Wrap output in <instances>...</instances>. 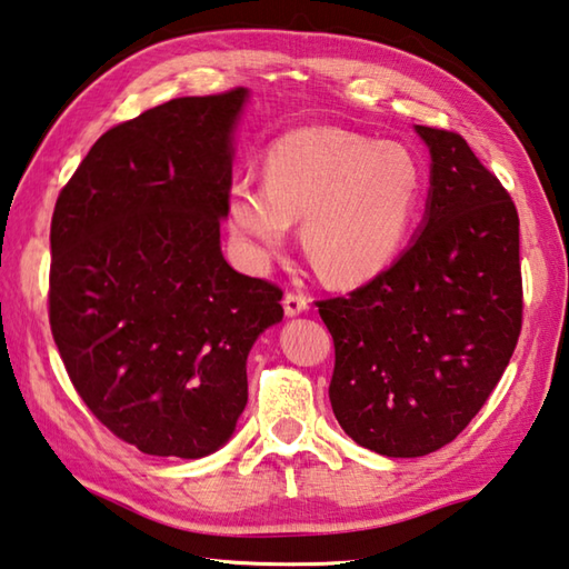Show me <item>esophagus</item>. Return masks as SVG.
Segmentation results:
<instances>
[{
  "mask_svg": "<svg viewBox=\"0 0 569 569\" xmlns=\"http://www.w3.org/2000/svg\"><path fill=\"white\" fill-rule=\"evenodd\" d=\"M283 310H286L288 318L306 313V310H308V298L303 293H286L283 296Z\"/></svg>",
  "mask_w": 569,
  "mask_h": 569,
  "instance_id": "esophagus-1",
  "label": "esophagus"
}]
</instances>
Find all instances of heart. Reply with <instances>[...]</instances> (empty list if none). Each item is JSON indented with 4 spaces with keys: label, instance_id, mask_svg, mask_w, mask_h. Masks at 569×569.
Returning a JSON list of instances; mask_svg holds the SVG:
<instances>
[{
    "label": "heart",
    "instance_id": "b5f03b06",
    "mask_svg": "<svg viewBox=\"0 0 569 569\" xmlns=\"http://www.w3.org/2000/svg\"><path fill=\"white\" fill-rule=\"evenodd\" d=\"M419 160L405 144L340 128H300L263 158V184L237 182L227 224L247 263L261 269L303 219L308 259L330 283L352 286L380 273L402 249L417 214Z\"/></svg>",
    "mask_w": 569,
    "mask_h": 569
}]
</instances>
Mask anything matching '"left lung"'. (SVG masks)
Returning <instances> with one entry per match:
<instances>
[{
  "label": "left lung",
  "instance_id": "left-lung-1",
  "mask_svg": "<svg viewBox=\"0 0 569 569\" xmlns=\"http://www.w3.org/2000/svg\"><path fill=\"white\" fill-rule=\"evenodd\" d=\"M431 154L411 247L350 296L318 300L336 342L330 405L392 459L447 447L486 405L522 326L513 199L459 132L417 126Z\"/></svg>",
  "mask_w": 569,
  "mask_h": 569
}]
</instances>
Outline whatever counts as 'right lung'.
Returning <instances> with one entry per match:
<instances>
[{
    "label": "right lung",
    "instance_id": "1",
    "mask_svg": "<svg viewBox=\"0 0 569 569\" xmlns=\"http://www.w3.org/2000/svg\"><path fill=\"white\" fill-rule=\"evenodd\" d=\"M247 98H174L120 122L56 199V348L100 425L150 456L224 447L249 350L283 318L281 288L233 271L219 241Z\"/></svg>",
    "mask_w": 569,
    "mask_h": 569
}]
</instances>
